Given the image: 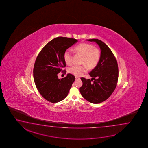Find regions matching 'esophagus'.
Masks as SVG:
<instances>
[{
    "mask_svg": "<svg viewBox=\"0 0 148 148\" xmlns=\"http://www.w3.org/2000/svg\"><path fill=\"white\" fill-rule=\"evenodd\" d=\"M75 80H77V79H80V78H79V77H75Z\"/></svg>",
    "mask_w": 148,
    "mask_h": 148,
    "instance_id": "obj_1",
    "label": "esophagus"
}]
</instances>
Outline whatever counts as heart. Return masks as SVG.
I'll use <instances>...</instances> for the list:
<instances>
[{"instance_id":"1","label":"heart","mask_w":148,"mask_h":148,"mask_svg":"<svg viewBox=\"0 0 148 148\" xmlns=\"http://www.w3.org/2000/svg\"><path fill=\"white\" fill-rule=\"evenodd\" d=\"M75 50L83 56L82 64H86L89 68H94L97 66L100 60V51L97 48H94V46L88 43H82L77 45ZM64 59L66 64L71 65L73 62V51L68 49L64 54ZM87 71V68L85 65L73 66L68 69L69 73L76 77H80Z\"/></svg>"}]
</instances>
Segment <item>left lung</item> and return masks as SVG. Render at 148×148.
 <instances>
[{
    "label": "left lung",
    "instance_id": "obj_1",
    "mask_svg": "<svg viewBox=\"0 0 148 148\" xmlns=\"http://www.w3.org/2000/svg\"><path fill=\"white\" fill-rule=\"evenodd\" d=\"M87 40L95 42L99 46L101 55L99 63L89 73L91 80L81 78L83 85L80 92L86 100L97 104L107 99L115 90L119 77L118 63L110 48L102 41Z\"/></svg>",
    "mask_w": 148,
    "mask_h": 148
}]
</instances>
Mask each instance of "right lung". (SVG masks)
<instances>
[{"label":"right lung","instance_id":"right-lung-1","mask_svg":"<svg viewBox=\"0 0 148 148\" xmlns=\"http://www.w3.org/2000/svg\"><path fill=\"white\" fill-rule=\"evenodd\" d=\"M78 42L73 38L58 37L48 42L37 56L33 75L36 86L43 97L51 103L60 102L66 97L73 83L74 75L68 73L58 78V73L66 70L64 54L68 48Z\"/></svg>","mask_w":148,"mask_h":148}]
</instances>
